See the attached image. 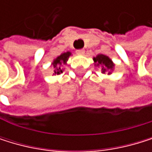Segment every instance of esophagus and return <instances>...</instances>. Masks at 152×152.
I'll return each instance as SVG.
<instances>
[{
	"mask_svg": "<svg viewBox=\"0 0 152 152\" xmlns=\"http://www.w3.org/2000/svg\"><path fill=\"white\" fill-rule=\"evenodd\" d=\"M75 53H77V55H84L85 54V50L84 49H78V50H77L75 51Z\"/></svg>",
	"mask_w": 152,
	"mask_h": 152,
	"instance_id": "esophagus-1",
	"label": "esophagus"
}]
</instances>
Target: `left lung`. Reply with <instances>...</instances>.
Returning <instances> with one entry per match:
<instances>
[{
    "label": "left lung",
    "mask_w": 152,
    "mask_h": 152,
    "mask_svg": "<svg viewBox=\"0 0 152 152\" xmlns=\"http://www.w3.org/2000/svg\"><path fill=\"white\" fill-rule=\"evenodd\" d=\"M93 60L95 62V66L100 68L102 73L105 74L107 71H108V74H111V71L113 70L115 65L108 56L105 55H98L94 57Z\"/></svg>",
    "instance_id": "1"
}]
</instances>
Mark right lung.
<instances>
[{
	"label": "right lung",
	"mask_w": 152,
	"mask_h": 152,
	"mask_svg": "<svg viewBox=\"0 0 152 152\" xmlns=\"http://www.w3.org/2000/svg\"><path fill=\"white\" fill-rule=\"evenodd\" d=\"M70 56H71L70 52L63 53L53 61L52 66L54 67V75H59V74L63 73V69H62L63 65H66Z\"/></svg>",
	"instance_id": "add662e5"
}]
</instances>
